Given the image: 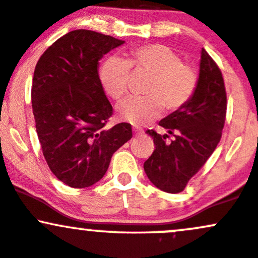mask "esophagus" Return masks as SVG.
Returning a JSON list of instances; mask_svg holds the SVG:
<instances>
[{
  "mask_svg": "<svg viewBox=\"0 0 258 258\" xmlns=\"http://www.w3.org/2000/svg\"><path fill=\"white\" fill-rule=\"evenodd\" d=\"M134 134L136 136H142L144 134V131L142 128H140V127H134Z\"/></svg>",
  "mask_w": 258,
  "mask_h": 258,
  "instance_id": "34e87169",
  "label": "esophagus"
}]
</instances>
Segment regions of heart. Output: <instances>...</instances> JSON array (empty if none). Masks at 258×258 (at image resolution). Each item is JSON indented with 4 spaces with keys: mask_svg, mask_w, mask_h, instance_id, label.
Listing matches in <instances>:
<instances>
[{
    "mask_svg": "<svg viewBox=\"0 0 258 258\" xmlns=\"http://www.w3.org/2000/svg\"><path fill=\"white\" fill-rule=\"evenodd\" d=\"M149 75L144 94L123 100L117 107L120 117L141 126L158 118L165 107L176 111L191 100L198 86L196 70L174 50L161 44H152L132 50L127 60L109 56L99 67V79L110 98L118 100L126 94L130 70Z\"/></svg>",
    "mask_w": 258,
    "mask_h": 258,
    "instance_id": "obj_1",
    "label": "heart"
}]
</instances>
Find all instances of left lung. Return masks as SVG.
Returning a JSON list of instances; mask_svg holds the SVG:
<instances>
[{
	"instance_id": "8db88e82",
	"label": "left lung",
	"mask_w": 258,
	"mask_h": 258,
	"mask_svg": "<svg viewBox=\"0 0 258 258\" xmlns=\"http://www.w3.org/2000/svg\"><path fill=\"white\" fill-rule=\"evenodd\" d=\"M226 93L218 64L205 49L201 51L198 86L185 106L168 115L159 124L168 131L161 136L148 130L155 149L144 161V171L154 186L179 194L205 165L217 148L225 123ZM174 136L166 143L168 135Z\"/></svg>"
}]
</instances>
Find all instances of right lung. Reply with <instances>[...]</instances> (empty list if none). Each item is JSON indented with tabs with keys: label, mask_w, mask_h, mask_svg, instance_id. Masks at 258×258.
Listing matches in <instances>:
<instances>
[{
	"label": "right lung",
	"mask_w": 258,
	"mask_h": 258,
	"mask_svg": "<svg viewBox=\"0 0 258 258\" xmlns=\"http://www.w3.org/2000/svg\"><path fill=\"white\" fill-rule=\"evenodd\" d=\"M110 35L78 29L47 47L35 66L32 106L42 154L58 180L84 188L103 179L112 154L132 138L112 115L99 79V60L123 44Z\"/></svg>",
	"instance_id": "1"
}]
</instances>
